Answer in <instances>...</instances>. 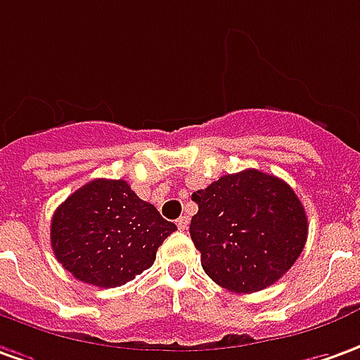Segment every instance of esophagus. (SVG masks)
Wrapping results in <instances>:
<instances>
[{
  "instance_id": "1",
  "label": "esophagus",
  "mask_w": 360,
  "mask_h": 360,
  "mask_svg": "<svg viewBox=\"0 0 360 360\" xmlns=\"http://www.w3.org/2000/svg\"><path fill=\"white\" fill-rule=\"evenodd\" d=\"M188 223H190V217L188 215H182V217H178V221H176V225L184 231V229H188Z\"/></svg>"
}]
</instances>
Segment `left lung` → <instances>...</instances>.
Masks as SVG:
<instances>
[{
	"label": "left lung",
	"instance_id": "obj_1",
	"mask_svg": "<svg viewBox=\"0 0 360 360\" xmlns=\"http://www.w3.org/2000/svg\"><path fill=\"white\" fill-rule=\"evenodd\" d=\"M190 223L205 274L235 294L282 278L308 239L306 210L284 180L255 168L221 176L192 194Z\"/></svg>",
	"mask_w": 360,
	"mask_h": 360
}]
</instances>
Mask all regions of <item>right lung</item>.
Returning a JSON list of instances; mask_svg holds the SVG:
<instances>
[{
    "instance_id": "obj_1",
    "label": "right lung",
    "mask_w": 360,
    "mask_h": 360,
    "mask_svg": "<svg viewBox=\"0 0 360 360\" xmlns=\"http://www.w3.org/2000/svg\"><path fill=\"white\" fill-rule=\"evenodd\" d=\"M174 223L125 180L98 178L68 195L51 221L54 257L74 278L115 288L153 266Z\"/></svg>"
}]
</instances>
